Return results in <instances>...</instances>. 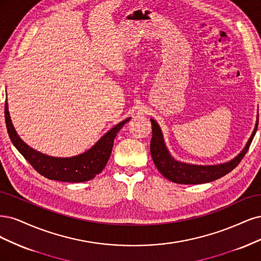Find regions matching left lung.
I'll list each match as a JSON object with an SVG mask.
<instances>
[{
    "instance_id": "1",
    "label": "left lung",
    "mask_w": 261,
    "mask_h": 261,
    "mask_svg": "<svg viewBox=\"0 0 261 261\" xmlns=\"http://www.w3.org/2000/svg\"><path fill=\"white\" fill-rule=\"evenodd\" d=\"M152 122V141H150V155L154 164L166 179L179 184H201L215 181L221 176L228 174L237 167L247 153L258 128V115L253 133L247 141L246 145L241 152L229 162L217 165H195L183 163L175 159L168 149L163 131L156 120L150 119Z\"/></svg>"
}]
</instances>
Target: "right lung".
<instances>
[{"label": "right lung", "mask_w": 261, "mask_h": 261, "mask_svg": "<svg viewBox=\"0 0 261 261\" xmlns=\"http://www.w3.org/2000/svg\"><path fill=\"white\" fill-rule=\"evenodd\" d=\"M130 119L131 117L117 123L85 153L72 157H54L30 147L20 139L13 125L7 99L5 100L6 128L14 146L40 174L49 180L63 182H85L102 172L111 157L115 138Z\"/></svg>", "instance_id": "1"}]
</instances>
